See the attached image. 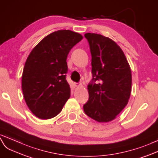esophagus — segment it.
<instances>
[{"mask_svg":"<svg viewBox=\"0 0 158 158\" xmlns=\"http://www.w3.org/2000/svg\"><path fill=\"white\" fill-rule=\"evenodd\" d=\"M73 84H74V86L75 87H78L81 85V83H74Z\"/></svg>","mask_w":158,"mask_h":158,"instance_id":"obj_1","label":"esophagus"}]
</instances>
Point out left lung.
Instances as JSON below:
<instances>
[{"instance_id": "left-lung-1", "label": "left lung", "mask_w": 158, "mask_h": 158, "mask_svg": "<svg viewBox=\"0 0 158 158\" xmlns=\"http://www.w3.org/2000/svg\"><path fill=\"white\" fill-rule=\"evenodd\" d=\"M91 54V82L85 114L100 123H107L127 106L131 95V71L123 51L112 39L86 33Z\"/></svg>"}]
</instances>
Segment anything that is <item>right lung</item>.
Masks as SVG:
<instances>
[{
	"label": "right lung",
	"instance_id": "add662e5",
	"mask_svg": "<svg viewBox=\"0 0 158 158\" xmlns=\"http://www.w3.org/2000/svg\"><path fill=\"white\" fill-rule=\"evenodd\" d=\"M82 39L81 35L69 30L55 31L40 40L28 56L22 89L27 106L37 118H54L69 99L66 60L71 48Z\"/></svg>",
	"mask_w": 158,
	"mask_h": 158
}]
</instances>
